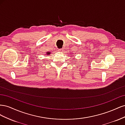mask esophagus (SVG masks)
Returning <instances> with one entry per match:
<instances>
[{
    "label": "esophagus",
    "instance_id": "34e87169",
    "mask_svg": "<svg viewBox=\"0 0 125 125\" xmlns=\"http://www.w3.org/2000/svg\"><path fill=\"white\" fill-rule=\"evenodd\" d=\"M59 52H62V49H59V50H58V51Z\"/></svg>",
    "mask_w": 125,
    "mask_h": 125
}]
</instances>
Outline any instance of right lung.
I'll return each instance as SVG.
<instances>
[{"mask_svg":"<svg viewBox=\"0 0 125 125\" xmlns=\"http://www.w3.org/2000/svg\"><path fill=\"white\" fill-rule=\"evenodd\" d=\"M50 53H51L50 52H47V55H50Z\"/></svg>","mask_w":125,"mask_h":125,"instance_id":"right-lung-1","label":"right lung"}]
</instances>
